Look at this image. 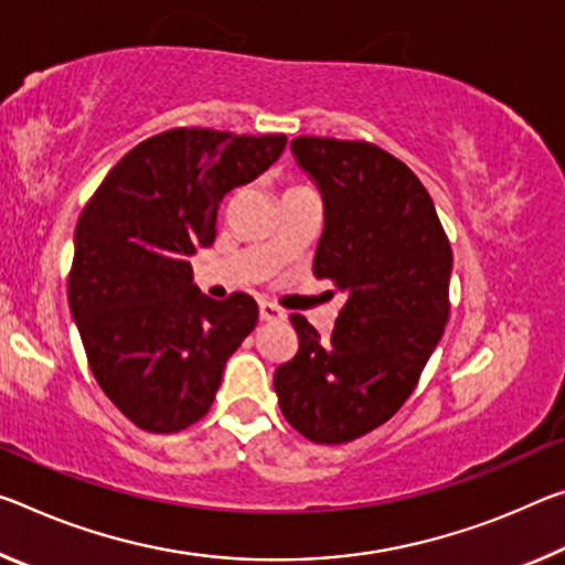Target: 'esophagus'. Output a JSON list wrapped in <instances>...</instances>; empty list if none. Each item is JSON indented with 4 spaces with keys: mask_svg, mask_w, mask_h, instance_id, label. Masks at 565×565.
<instances>
[{
    "mask_svg": "<svg viewBox=\"0 0 565 565\" xmlns=\"http://www.w3.org/2000/svg\"><path fill=\"white\" fill-rule=\"evenodd\" d=\"M258 317H262V321H284L286 319L284 309L276 307V303H271V301L258 303Z\"/></svg>",
    "mask_w": 565,
    "mask_h": 565,
    "instance_id": "obj_1",
    "label": "esophagus"
}]
</instances>
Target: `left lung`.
<instances>
[{
    "label": "left lung",
    "instance_id": "1",
    "mask_svg": "<svg viewBox=\"0 0 565 565\" xmlns=\"http://www.w3.org/2000/svg\"><path fill=\"white\" fill-rule=\"evenodd\" d=\"M301 168L324 199L315 276L347 291L329 337L291 315L299 349L274 372L286 423L342 445L405 405L450 317L452 248L419 178L366 140L301 136Z\"/></svg>",
    "mask_w": 565,
    "mask_h": 565
}]
</instances>
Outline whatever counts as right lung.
<instances>
[{
    "mask_svg": "<svg viewBox=\"0 0 565 565\" xmlns=\"http://www.w3.org/2000/svg\"><path fill=\"white\" fill-rule=\"evenodd\" d=\"M286 136L173 128L138 142L75 228L67 299L97 384L132 425L170 435L211 409L258 321L244 291L195 289L188 256L216 241L218 205L274 163Z\"/></svg>",
    "mask_w": 565,
    "mask_h": 565,
    "instance_id": "1",
    "label": "right lung"
}]
</instances>
